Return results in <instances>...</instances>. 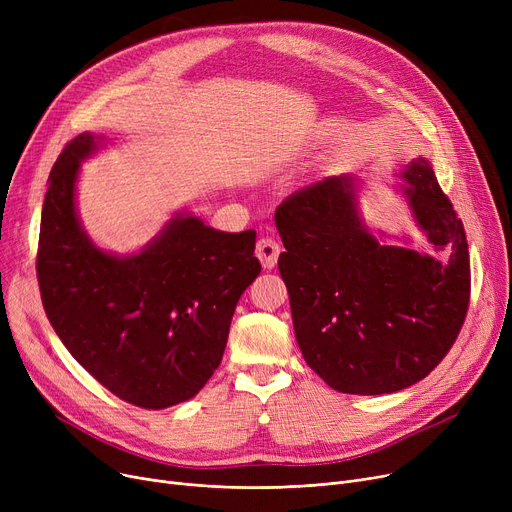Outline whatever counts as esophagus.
I'll use <instances>...</instances> for the list:
<instances>
[{"label":"esophagus","mask_w":512,"mask_h":512,"mask_svg":"<svg viewBox=\"0 0 512 512\" xmlns=\"http://www.w3.org/2000/svg\"><path fill=\"white\" fill-rule=\"evenodd\" d=\"M255 253H257V257H259V261H261V265L265 267V270H272V267H276V263H278L282 247H280L278 240H274L270 236H263L257 242Z\"/></svg>","instance_id":"obj_1"}]
</instances>
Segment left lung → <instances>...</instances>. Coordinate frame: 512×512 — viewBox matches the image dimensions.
I'll return each mask as SVG.
<instances>
[{
	"mask_svg": "<svg viewBox=\"0 0 512 512\" xmlns=\"http://www.w3.org/2000/svg\"><path fill=\"white\" fill-rule=\"evenodd\" d=\"M405 193L448 261L390 247L363 226L353 176H328L276 209L278 259L307 365L338 392L390 394L432 373L459 336L471 299L463 222L432 166L413 159Z\"/></svg>",
	"mask_w": 512,
	"mask_h": 512,
	"instance_id": "1",
	"label": "left lung"
}]
</instances>
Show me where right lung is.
I'll return each instance as SVG.
<instances>
[{
  "label": "right lung",
  "mask_w": 512,
  "mask_h": 512,
  "mask_svg": "<svg viewBox=\"0 0 512 512\" xmlns=\"http://www.w3.org/2000/svg\"><path fill=\"white\" fill-rule=\"evenodd\" d=\"M95 141L78 134L49 174L37 249L43 309L103 388L134 407L168 409L218 369L234 307L261 274L257 234L176 218L134 257L95 249L74 211L78 161Z\"/></svg>",
  "instance_id": "add662e5"
}]
</instances>
